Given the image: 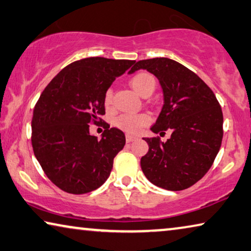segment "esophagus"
I'll return each instance as SVG.
<instances>
[{
  "label": "esophagus",
  "mask_w": 251,
  "mask_h": 251,
  "mask_svg": "<svg viewBox=\"0 0 251 251\" xmlns=\"http://www.w3.org/2000/svg\"><path fill=\"white\" fill-rule=\"evenodd\" d=\"M136 139H137V137L131 136V134H129V133L126 134V142H132V141L136 140Z\"/></svg>",
  "instance_id": "esophagus-1"
}]
</instances>
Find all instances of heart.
<instances>
[{"label":"heart","instance_id":"1","mask_svg":"<svg viewBox=\"0 0 251 251\" xmlns=\"http://www.w3.org/2000/svg\"><path fill=\"white\" fill-rule=\"evenodd\" d=\"M131 87L137 92L139 95L145 96L147 94H151L156 87V80L151 74L147 72H139L133 75L129 80ZM112 91L107 90L104 93L103 103L106 109L112 105ZM150 122V117L146 113L140 114H121L120 117L115 119L114 125L119 129L125 131V132L136 134L141 131L142 128Z\"/></svg>","mask_w":251,"mask_h":251}]
</instances>
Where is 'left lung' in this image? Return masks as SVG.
Segmentation results:
<instances>
[{"label":"left lung","instance_id":"obj_1","mask_svg":"<svg viewBox=\"0 0 251 251\" xmlns=\"http://www.w3.org/2000/svg\"><path fill=\"white\" fill-rule=\"evenodd\" d=\"M147 69L164 92V106L152 132L171 131L167 141L144 138L149 146L141 157L145 176L168 191L191 187L209 172L221 147L223 114L213 91L184 65L169 58L139 60L129 71Z\"/></svg>","mask_w":251,"mask_h":251}]
</instances>
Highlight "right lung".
I'll use <instances>...</instances> for the list:
<instances>
[{
	"label": "right lung",
	"mask_w": 251,
	"mask_h": 251,
	"mask_svg": "<svg viewBox=\"0 0 251 251\" xmlns=\"http://www.w3.org/2000/svg\"><path fill=\"white\" fill-rule=\"evenodd\" d=\"M134 60L90 57L57 74L42 92L32 114L34 156L48 178L64 192L85 194L110 176L113 159L126 145L125 133L107 125L101 139L90 125L105 114L103 98L115 77Z\"/></svg>",
	"instance_id": "add662e5"
}]
</instances>
